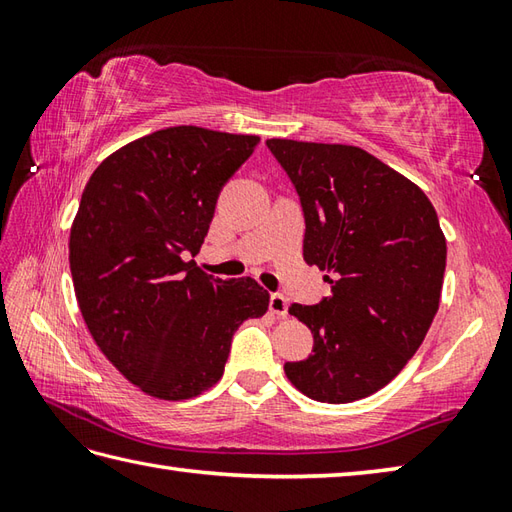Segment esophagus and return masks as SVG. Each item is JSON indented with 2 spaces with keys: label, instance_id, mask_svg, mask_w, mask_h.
Returning a JSON list of instances; mask_svg holds the SVG:
<instances>
[{
  "label": "esophagus",
  "instance_id": "1",
  "mask_svg": "<svg viewBox=\"0 0 512 512\" xmlns=\"http://www.w3.org/2000/svg\"><path fill=\"white\" fill-rule=\"evenodd\" d=\"M270 312L277 314V317H288V299L284 295H279V292H273L270 295Z\"/></svg>",
  "mask_w": 512,
  "mask_h": 512
}]
</instances>
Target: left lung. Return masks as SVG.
<instances>
[{"mask_svg":"<svg viewBox=\"0 0 512 512\" xmlns=\"http://www.w3.org/2000/svg\"><path fill=\"white\" fill-rule=\"evenodd\" d=\"M299 193L303 259L332 295L288 312L312 354L286 376L312 400L341 405L383 389L409 363L440 306L447 239L427 195L361 147L270 138Z\"/></svg>","mask_w":512,"mask_h":512,"instance_id":"obj_1","label":"left lung"}]
</instances>
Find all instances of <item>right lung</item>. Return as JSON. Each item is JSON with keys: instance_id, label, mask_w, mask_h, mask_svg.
Wrapping results in <instances>:
<instances>
[{"instance_id": "add662e5", "label": "right lung", "mask_w": 512, "mask_h": 512, "mask_svg": "<svg viewBox=\"0 0 512 512\" xmlns=\"http://www.w3.org/2000/svg\"><path fill=\"white\" fill-rule=\"evenodd\" d=\"M257 136L180 125L107 156L70 228L76 301L96 345L129 383L162 400L213 387L235 330L268 310L255 279H213L193 259L217 195Z\"/></svg>"}]
</instances>
